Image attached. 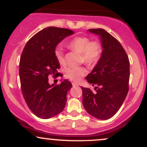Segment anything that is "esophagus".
<instances>
[{
  "label": "esophagus",
  "instance_id": "esophagus-1",
  "mask_svg": "<svg viewBox=\"0 0 147 147\" xmlns=\"http://www.w3.org/2000/svg\"><path fill=\"white\" fill-rule=\"evenodd\" d=\"M72 86H73V87L78 86H79V84H77V83H76V82H72Z\"/></svg>",
  "mask_w": 147,
  "mask_h": 147
}]
</instances>
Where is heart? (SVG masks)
Masks as SVG:
<instances>
[{"label": "heart", "mask_w": 147, "mask_h": 147, "mask_svg": "<svg viewBox=\"0 0 147 147\" xmlns=\"http://www.w3.org/2000/svg\"><path fill=\"white\" fill-rule=\"evenodd\" d=\"M68 47L72 50L82 54V61L88 65H94L98 61L102 54V46L97 41H91L86 36H77L68 43ZM55 57L60 65L65 63L63 50L57 47L55 50ZM87 74L86 69L84 67H69L65 70L66 78L75 82H79Z\"/></svg>", "instance_id": "heart-1"}]
</instances>
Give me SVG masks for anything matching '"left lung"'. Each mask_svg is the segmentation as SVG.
Masks as SVG:
<instances>
[{
  "mask_svg": "<svg viewBox=\"0 0 147 147\" xmlns=\"http://www.w3.org/2000/svg\"><path fill=\"white\" fill-rule=\"evenodd\" d=\"M102 43L100 58L86 77L95 86V93L82 87L83 105L88 113L99 119L112 117L120 109L129 91L130 63L122 45L105 30L90 29Z\"/></svg>",
  "mask_w": 147,
  "mask_h": 147,
  "instance_id": "1",
  "label": "left lung"
}]
</instances>
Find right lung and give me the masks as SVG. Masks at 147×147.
Instances as JSON below:
<instances>
[{
    "mask_svg": "<svg viewBox=\"0 0 147 147\" xmlns=\"http://www.w3.org/2000/svg\"><path fill=\"white\" fill-rule=\"evenodd\" d=\"M73 34L64 28H44L30 38L22 52L19 63L22 93L32 112L41 119L55 117L65 106L72 84L64 79L59 85H50L48 77L60 76L55 50L62 40Z\"/></svg>",
    "mask_w": 147,
    "mask_h": 147,
    "instance_id": "obj_1",
    "label": "right lung"
}]
</instances>
